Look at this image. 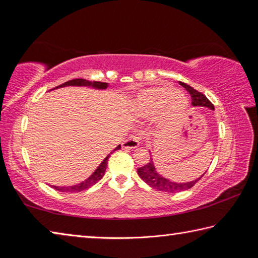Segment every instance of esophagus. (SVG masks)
<instances>
[{
  "instance_id": "obj_1",
  "label": "esophagus",
  "mask_w": 258,
  "mask_h": 258,
  "mask_svg": "<svg viewBox=\"0 0 258 258\" xmlns=\"http://www.w3.org/2000/svg\"><path fill=\"white\" fill-rule=\"evenodd\" d=\"M140 140H141V138L139 137H130L126 141H124L123 147L125 149H135L140 146Z\"/></svg>"
}]
</instances>
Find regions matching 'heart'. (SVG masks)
<instances>
[{"instance_id":"b5f03b06","label":"heart","mask_w":258,"mask_h":258,"mask_svg":"<svg viewBox=\"0 0 258 258\" xmlns=\"http://www.w3.org/2000/svg\"><path fill=\"white\" fill-rule=\"evenodd\" d=\"M134 108L142 117H152L160 112L161 119L169 121L184 112L187 101L174 87L159 85L142 90L135 98Z\"/></svg>"}]
</instances>
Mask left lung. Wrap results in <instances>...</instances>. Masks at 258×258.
Masks as SVG:
<instances>
[{"instance_id":"obj_1","label":"left lung","mask_w":258,"mask_h":258,"mask_svg":"<svg viewBox=\"0 0 258 258\" xmlns=\"http://www.w3.org/2000/svg\"><path fill=\"white\" fill-rule=\"evenodd\" d=\"M180 85H182L184 89L190 93L191 99H192V106L195 107H206L214 110V106L213 103L209 101V100L206 98V95L203 94L202 92H198L196 91L194 87H191L190 85L185 84V83H180ZM138 174L139 176L145 181L148 185H150L154 189L158 190V191H164V192H181V191H185L187 189H191L196 183H197L200 178H202L205 173L202 176L198 177L197 180L195 181H190V182H185V183H175L167 180L160 175V174L157 173L155 165L152 163V159L148 163L147 165L142 166V167L138 168Z\"/></svg>"}]
</instances>
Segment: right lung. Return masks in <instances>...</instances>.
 Returning a JSON list of instances; mask_svg holds the SVG:
<instances>
[{
	"instance_id": "obj_1",
	"label": "right lung",
	"mask_w": 258,
	"mask_h": 258,
	"mask_svg": "<svg viewBox=\"0 0 258 258\" xmlns=\"http://www.w3.org/2000/svg\"><path fill=\"white\" fill-rule=\"evenodd\" d=\"M63 86H90V87H93V89H98V90H106L108 87V83L94 82V81L91 82L87 80H83V78H76V80L68 81L66 83H63V84L56 86L55 89H59V87H63ZM118 149H120V145L117 148H115L112 151H116ZM109 157H110V155H108L106 158L102 160V163L99 165V167L95 169L92 175H91L90 177H87L86 180L83 181L82 183H78V184L72 185V186H55V185H53V187L55 190L61 191V192H80V191L89 189L90 186L94 185L95 183L99 182L103 177L104 172H106V168H107V161H108Z\"/></svg>"
}]
</instances>
